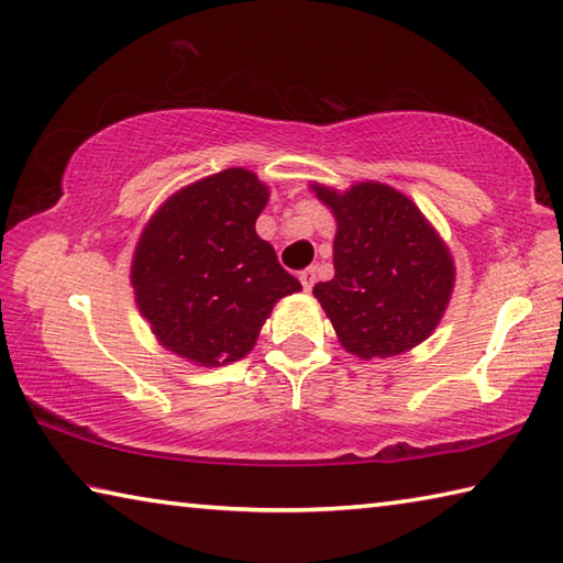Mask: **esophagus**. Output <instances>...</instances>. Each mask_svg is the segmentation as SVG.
<instances>
[{
	"label": "esophagus",
	"mask_w": 563,
	"mask_h": 563,
	"mask_svg": "<svg viewBox=\"0 0 563 563\" xmlns=\"http://www.w3.org/2000/svg\"><path fill=\"white\" fill-rule=\"evenodd\" d=\"M298 278H300L305 290H312V285H316V268H305V271H300Z\"/></svg>",
	"instance_id": "34e87169"
}]
</instances>
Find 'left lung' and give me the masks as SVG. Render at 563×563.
<instances>
[{
  "instance_id": "1",
  "label": "left lung",
  "mask_w": 563,
  "mask_h": 563,
  "mask_svg": "<svg viewBox=\"0 0 563 563\" xmlns=\"http://www.w3.org/2000/svg\"><path fill=\"white\" fill-rule=\"evenodd\" d=\"M312 190L338 221L335 275L312 292L342 347L362 360L393 357L430 338L450 302L454 263L419 208L385 184Z\"/></svg>"
}]
</instances>
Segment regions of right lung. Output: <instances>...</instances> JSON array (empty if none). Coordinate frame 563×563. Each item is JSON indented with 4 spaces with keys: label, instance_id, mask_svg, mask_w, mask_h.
<instances>
[{
    "label": "right lung",
    "instance_id": "obj_1",
    "mask_svg": "<svg viewBox=\"0 0 563 563\" xmlns=\"http://www.w3.org/2000/svg\"><path fill=\"white\" fill-rule=\"evenodd\" d=\"M268 188L228 168L178 190L136 245L131 283L161 345L206 367L251 352L273 305L300 290L255 233Z\"/></svg>",
    "mask_w": 563,
    "mask_h": 563
}]
</instances>
